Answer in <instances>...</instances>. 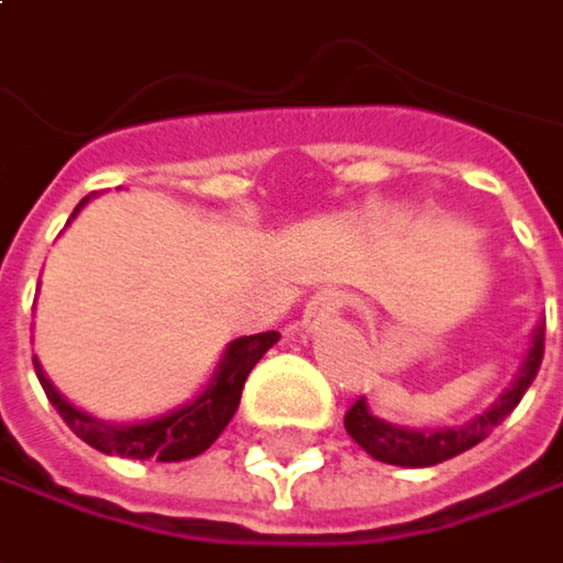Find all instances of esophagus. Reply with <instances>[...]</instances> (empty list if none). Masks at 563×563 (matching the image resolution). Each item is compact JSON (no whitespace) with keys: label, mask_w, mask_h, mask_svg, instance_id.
Returning <instances> with one entry per match:
<instances>
[{"label":"esophagus","mask_w":563,"mask_h":563,"mask_svg":"<svg viewBox=\"0 0 563 563\" xmlns=\"http://www.w3.org/2000/svg\"><path fill=\"white\" fill-rule=\"evenodd\" d=\"M342 300H345V295H339V291H320L317 297H310V303L303 307V320H300L303 332H320L325 323H332Z\"/></svg>","instance_id":"esophagus-1"}]
</instances>
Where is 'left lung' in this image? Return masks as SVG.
Here are the masks:
<instances>
[{
	"mask_svg": "<svg viewBox=\"0 0 563 563\" xmlns=\"http://www.w3.org/2000/svg\"><path fill=\"white\" fill-rule=\"evenodd\" d=\"M542 354H545V320H539L536 329H532L529 352L522 357L517 377L510 379V386L485 411L472 415L463 424H450V428H406V424H393V421L374 415L371 406H367V399L361 396L349 408V415H345V431H349V437L364 453H371L379 463L402 465V468H424V465L453 460V456H460L465 450H472L475 443H482L514 408L520 406L526 389L532 386V379H536L539 367H542Z\"/></svg>",
	"mask_w": 563,
	"mask_h": 563,
	"instance_id": "8db88e82",
	"label": "left lung"
}]
</instances>
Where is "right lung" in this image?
<instances>
[{
  "instance_id": "1",
  "label": "right lung",
  "mask_w": 563,
  "mask_h": 563,
  "mask_svg": "<svg viewBox=\"0 0 563 563\" xmlns=\"http://www.w3.org/2000/svg\"><path fill=\"white\" fill-rule=\"evenodd\" d=\"M91 202V196H85L75 211H71L69 224L75 214ZM278 332H260V335H240L234 342H228L224 354L218 357V367L211 379L202 386L199 396H192L184 406L170 408L155 418H142V421H100L91 411L71 406L69 399L49 383L43 374V364L34 357V371L41 379L46 399L59 411V418L71 428V434H78L88 446H95L107 456H123V460H157V463H184L199 453H206L218 434L231 424L234 411L240 406V393L243 383L250 377V371L260 364V357L278 342Z\"/></svg>"
}]
</instances>
